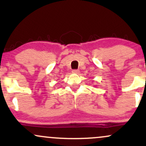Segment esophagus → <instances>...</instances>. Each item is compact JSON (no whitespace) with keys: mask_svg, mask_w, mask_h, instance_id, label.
I'll return each mask as SVG.
<instances>
[{"mask_svg":"<svg viewBox=\"0 0 146 146\" xmlns=\"http://www.w3.org/2000/svg\"><path fill=\"white\" fill-rule=\"evenodd\" d=\"M72 73H75V74H78V73H80V71H79V70H73V71H72Z\"/></svg>","mask_w":146,"mask_h":146,"instance_id":"1","label":"esophagus"}]
</instances>
